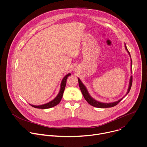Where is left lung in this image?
I'll return each mask as SVG.
<instances>
[{"label": "left lung", "instance_id": "obj_1", "mask_svg": "<svg viewBox=\"0 0 147 147\" xmlns=\"http://www.w3.org/2000/svg\"><path fill=\"white\" fill-rule=\"evenodd\" d=\"M125 49L127 51V53H129V56H130V53L128 51L126 47V45H125ZM132 72V61H131V72ZM78 82H79V87H80V89L82 91V93L84 98V99L86 100V101L90 104L91 105V106H94V107H98V108H106V107H114V106L117 105L120 101H121V100L129 93L130 88H131V84H132V76H130V82H129V87H128V90H127V92L126 94V95L120 99L119 100H118V101H116V102H112V103H102V102H98L96 100H95L94 98H92L90 95L89 94L86 87H85V86L82 83V82H81V80H80V79L78 78Z\"/></svg>", "mask_w": 147, "mask_h": 147}]
</instances>
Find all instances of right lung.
Masks as SVG:
<instances>
[{"mask_svg": "<svg viewBox=\"0 0 147 147\" xmlns=\"http://www.w3.org/2000/svg\"><path fill=\"white\" fill-rule=\"evenodd\" d=\"M71 75V74H68L67 75H65L64 78L63 79L61 83V86H60V90L59 91V93L58 94V95L56 96V97L52 100V101L44 104V105H38V106H36V105H30L32 106H33V107L35 108H37V109H49L52 107H54L55 106H56L57 105H58L60 102L61 100V98L63 97V95L65 90V87L66 86V82H67V79L68 78V77L69 76Z\"/></svg>", "mask_w": 147, "mask_h": 147, "instance_id": "right-lung-1", "label": "right lung"}]
</instances>
